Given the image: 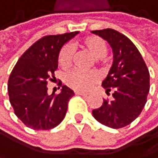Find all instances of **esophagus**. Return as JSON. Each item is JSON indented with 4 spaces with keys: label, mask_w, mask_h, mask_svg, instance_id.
Here are the masks:
<instances>
[{
    "label": "esophagus",
    "mask_w": 158,
    "mask_h": 158,
    "mask_svg": "<svg viewBox=\"0 0 158 158\" xmlns=\"http://www.w3.org/2000/svg\"><path fill=\"white\" fill-rule=\"evenodd\" d=\"M74 94H76V95L84 96V97H85V96H88V94H87V93H84V92H78V91H76V92H74Z\"/></svg>",
    "instance_id": "34e87169"
}]
</instances>
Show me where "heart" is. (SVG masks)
I'll list each match as a JSON object with an SVG mask.
<instances>
[{"label": "heart", "instance_id": "b5f03b06", "mask_svg": "<svg viewBox=\"0 0 158 158\" xmlns=\"http://www.w3.org/2000/svg\"><path fill=\"white\" fill-rule=\"evenodd\" d=\"M81 46L89 52L95 58L102 60L107 54L108 46L106 41L99 36H88L81 41ZM73 48L70 45H64L59 51L58 63L63 69H67L71 65L73 60ZM98 81V77L94 73H84L74 69L67 73L64 77V82L67 87L78 92H85L92 88Z\"/></svg>", "mask_w": 158, "mask_h": 158}]
</instances>
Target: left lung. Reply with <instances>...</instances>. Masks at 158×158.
<instances>
[{
  "label": "left lung",
  "instance_id": "left-lung-1",
  "mask_svg": "<svg viewBox=\"0 0 158 158\" xmlns=\"http://www.w3.org/2000/svg\"><path fill=\"white\" fill-rule=\"evenodd\" d=\"M106 39L114 52V62L102 85L112 100L104 99L99 109L93 110L97 121L119 129L132 123L140 115L149 93V71L142 55L127 36L114 29L95 30Z\"/></svg>",
  "mask_w": 158,
  "mask_h": 158
}]
</instances>
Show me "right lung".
<instances>
[{
	"instance_id": "right-lung-1",
	"label": "right lung",
	"mask_w": 158,
	"mask_h": 158,
	"mask_svg": "<svg viewBox=\"0 0 158 158\" xmlns=\"http://www.w3.org/2000/svg\"><path fill=\"white\" fill-rule=\"evenodd\" d=\"M77 33L43 36L23 53L13 69L8 81L9 99L16 116L27 127L50 130L65 117L73 92L60 85L59 94L48 95L47 84L55 78L60 48Z\"/></svg>"
}]
</instances>
